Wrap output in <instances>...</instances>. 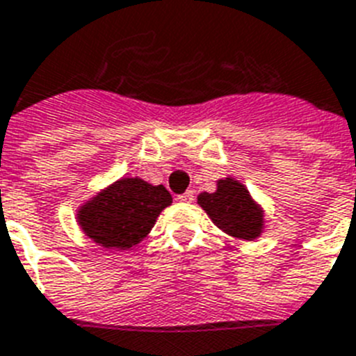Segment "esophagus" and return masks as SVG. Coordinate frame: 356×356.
<instances>
[{"mask_svg":"<svg viewBox=\"0 0 356 356\" xmlns=\"http://www.w3.org/2000/svg\"><path fill=\"white\" fill-rule=\"evenodd\" d=\"M176 200H178V202H184V204H191V202L195 200V193H193V191H185L184 195L176 196Z\"/></svg>","mask_w":356,"mask_h":356,"instance_id":"1","label":"esophagus"}]
</instances>
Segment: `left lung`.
<instances>
[{
    "label": "left lung",
    "instance_id": "8db88e82",
    "mask_svg": "<svg viewBox=\"0 0 356 356\" xmlns=\"http://www.w3.org/2000/svg\"><path fill=\"white\" fill-rule=\"evenodd\" d=\"M198 205L213 224L238 240H257L266 229L264 207L252 198L249 189L233 176L216 180L214 193H200Z\"/></svg>",
    "mask_w": 356,
    "mask_h": 356
}]
</instances>
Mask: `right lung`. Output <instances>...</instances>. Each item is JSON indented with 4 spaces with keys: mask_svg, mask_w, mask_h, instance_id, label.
Returning <instances> with one entry per match:
<instances>
[{
    "mask_svg": "<svg viewBox=\"0 0 356 356\" xmlns=\"http://www.w3.org/2000/svg\"><path fill=\"white\" fill-rule=\"evenodd\" d=\"M172 204L163 185L127 176L98 191L76 209V222L87 238L107 251H127L138 245Z\"/></svg>",
    "mask_w": 356,
    "mask_h": 356,
    "instance_id": "right-lung-1",
    "label": "right lung"
}]
</instances>
